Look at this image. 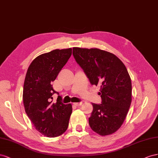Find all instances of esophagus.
<instances>
[{"label":"esophagus","instance_id":"34e87169","mask_svg":"<svg viewBox=\"0 0 158 158\" xmlns=\"http://www.w3.org/2000/svg\"><path fill=\"white\" fill-rule=\"evenodd\" d=\"M82 104H83L82 102H75V103H73V105H74L75 106H81Z\"/></svg>","mask_w":158,"mask_h":158}]
</instances>
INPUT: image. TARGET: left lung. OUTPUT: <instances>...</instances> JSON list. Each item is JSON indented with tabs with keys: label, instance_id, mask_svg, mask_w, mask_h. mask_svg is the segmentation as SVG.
I'll return each instance as SVG.
<instances>
[{
	"label": "left lung",
	"instance_id": "8db88e82",
	"mask_svg": "<svg viewBox=\"0 0 158 158\" xmlns=\"http://www.w3.org/2000/svg\"><path fill=\"white\" fill-rule=\"evenodd\" d=\"M73 55L91 84L100 85L101 104L93 103L90 127L101 136L115 132L123 124L132 101L128 72L114 54L97 48H73Z\"/></svg>",
	"mask_w": 158,
	"mask_h": 158
}]
</instances>
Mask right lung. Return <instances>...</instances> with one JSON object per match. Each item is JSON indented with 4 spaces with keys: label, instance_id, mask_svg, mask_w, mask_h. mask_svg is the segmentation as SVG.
<instances>
[{
    "label": "right lung",
    "instance_id": "add662e5",
    "mask_svg": "<svg viewBox=\"0 0 158 158\" xmlns=\"http://www.w3.org/2000/svg\"><path fill=\"white\" fill-rule=\"evenodd\" d=\"M72 49H55L38 56L30 65L23 89L26 113L35 129L44 136L54 138L64 134L68 128L72 105L62 102L59 93L52 82L71 56ZM58 94L57 102L52 104V95Z\"/></svg>",
    "mask_w": 158,
    "mask_h": 158
}]
</instances>
